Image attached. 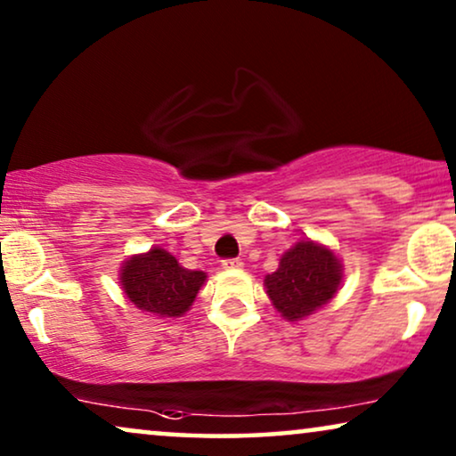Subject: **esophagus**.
Here are the masks:
<instances>
[{
  "mask_svg": "<svg viewBox=\"0 0 456 456\" xmlns=\"http://www.w3.org/2000/svg\"><path fill=\"white\" fill-rule=\"evenodd\" d=\"M222 267L224 270H242V261L240 259H224Z\"/></svg>",
  "mask_w": 456,
  "mask_h": 456,
  "instance_id": "obj_1",
  "label": "esophagus"
}]
</instances>
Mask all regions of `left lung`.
<instances>
[{"instance_id": "8db88e82", "label": "left lung", "mask_w": 456, "mask_h": 456, "mask_svg": "<svg viewBox=\"0 0 456 456\" xmlns=\"http://www.w3.org/2000/svg\"><path fill=\"white\" fill-rule=\"evenodd\" d=\"M345 265L328 245L301 239L280 257L278 270L267 273V297L286 322H301L332 301L342 284Z\"/></svg>"}]
</instances>
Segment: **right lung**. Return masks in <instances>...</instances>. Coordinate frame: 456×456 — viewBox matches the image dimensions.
<instances>
[{
	"instance_id": "add662e5",
	"label": "right lung",
	"mask_w": 456,
	"mask_h": 456,
	"mask_svg": "<svg viewBox=\"0 0 456 456\" xmlns=\"http://www.w3.org/2000/svg\"><path fill=\"white\" fill-rule=\"evenodd\" d=\"M118 280L136 309L158 317H183L195 303L208 273L186 270L166 248L151 247L124 261Z\"/></svg>"
}]
</instances>
